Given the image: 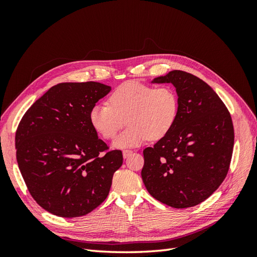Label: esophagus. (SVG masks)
<instances>
[{"instance_id": "obj_1", "label": "esophagus", "mask_w": 257, "mask_h": 257, "mask_svg": "<svg viewBox=\"0 0 257 257\" xmlns=\"http://www.w3.org/2000/svg\"><path fill=\"white\" fill-rule=\"evenodd\" d=\"M132 153H133V152L130 151V150H124V151H123V153H122V154H123V158H124V159L128 158Z\"/></svg>"}]
</instances>
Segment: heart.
Here are the masks:
<instances>
[{
	"instance_id": "1",
	"label": "heart",
	"mask_w": 257,
	"mask_h": 257,
	"mask_svg": "<svg viewBox=\"0 0 257 257\" xmlns=\"http://www.w3.org/2000/svg\"><path fill=\"white\" fill-rule=\"evenodd\" d=\"M109 104H95L89 118L92 127L105 139H112L126 119L130 126L112 144L116 149L136 148L148 139L159 141L173 128L178 115V96L167 85L154 88L126 81L111 93Z\"/></svg>"
}]
</instances>
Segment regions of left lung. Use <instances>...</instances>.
<instances>
[{
  "instance_id": "left-lung-1",
  "label": "left lung",
  "mask_w": 257,
  "mask_h": 257,
  "mask_svg": "<svg viewBox=\"0 0 257 257\" xmlns=\"http://www.w3.org/2000/svg\"><path fill=\"white\" fill-rule=\"evenodd\" d=\"M151 83L174 85L178 115L169 133L144 150L143 181L163 204L196 206L227 175L234 147L230 114L211 87L190 73L175 69Z\"/></svg>"
}]
</instances>
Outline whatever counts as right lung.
<instances>
[{
    "instance_id": "right-lung-1",
    "label": "right lung",
    "mask_w": 257,
    "mask_h": 257,
    "mask_svg": "<svg viewBox=\"0 0 257 257\" xmlns=\"http://www.w3.org/2000/svg\"><path fill=\"white\" fill-rule=\"evenodd\" d=\"M111 87L99 82H61L31 106L16 132L17 162L32 197L48 212L77 217L109 194L122 152L107 145L89 113Z\"/></svg>"
}]
</instances>
